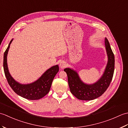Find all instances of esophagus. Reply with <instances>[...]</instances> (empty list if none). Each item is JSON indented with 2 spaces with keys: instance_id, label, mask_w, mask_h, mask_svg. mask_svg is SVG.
Masks as SVG:
<instances>
[{
  "instance_id": "1",
  "label": "esophagus",
  "mask_w": 128,
  "mask_h": 128,
  "mask_svg": "<svg viewBox=\"0 0 128 128\" xmlns=\"http://www.w3.org/2000/svg\"><path fill=\"white\" fill-rule=\"evenodd\" d=\"M59 66H60V68L63 69V68H66L67 66L66 62H65V61L62 60L60 62Z\"/></svg>"
}]
</instances>
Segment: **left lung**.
Segmentation results:
<instances>
[{"mask_svg":"<svg viewBox=\"0 0 128 128\" xmlns=\"http://www.w3.org/2000/svg\"><path fill=\"white\" fill-rule=\"evenodd\" d=\"M105 46L108 61L104 74L101 78L92 85H87L80 79L78 73L70 68L64 71L68 75L70 92L78 100H90L101 96L107 90L112 81L114 70V56L107 38H105Z\"/></svg>","mask_w":128,"mask_h":128,"instance_id":"1","label":"left lung"}]
</instances>
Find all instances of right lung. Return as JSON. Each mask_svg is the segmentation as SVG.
<instances>
[{"label":"right lung","instance_id":"add662e5","mask_svg":"<svg viewBox=\"0 0 128 128\" xmlns=\"http://www.w3.org/2000/svg\"><path fill=\"white\" fill-rule=\"evenodd\" d=\"M12 40L9 43L4 54V71L8 84L16 94L25 98L30 100L41 98L50 91L53 78L59 71L58 66L56 65L48 69L39 79L33 83L28 85L18 83L10 75L7 65V54Z\"/></svg>","mask_w":128,"mask_h":128}]
</instances>
